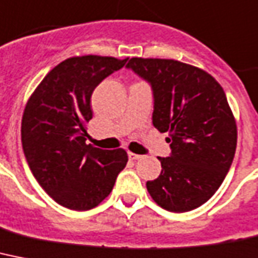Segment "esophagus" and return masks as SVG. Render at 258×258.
I'll return each instance as SVG.
<instances>
[{
	"label": "esophagus",
	"mask_w": 258,
	"mask_h": 258,
	"mask_svg": "<svg viewBox=\"0 0 258 258\" xmlns=\"http://www.w3.org/2000/svg\"><path fill=\"white\" fill-rule=\"evenodd\" d=\"M128 158L131 160H139L142 158V155H138V154H134V152H128Z\"/></svg>",
	"instance_id": "34e87169"
}]
</instances>
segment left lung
<instances>
[{
  "label": "left lung",
  "mask_w": 258,
  "mask_h": 258,
  "mask_svg": "<svg viewBox=\"0 0 258 258\" xmlns=\"http://www.w3.org/2000/svg\"><path fill=\"white\" fill-rule=\"evenodd\" d=\"M148 82L154 95L152 124L168 133V158L147 181L155 203L188 212L208 202L233 162L237 127L223 87L202 69L173 59L131 58L125 66Z\"/></svg>",
  "instance_id": "obj_1"
}]
</instances>
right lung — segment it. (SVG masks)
<instances>
[{"label":"right lung","instance_id":"1","mask_svg":"<svg viewBox=\"0 0 258 258\" xmlns=\"http://www.w3.org/2000/svg\"><path fill=\"white\" fill-rule=\"evenodd\" d=\"M128 58L73 56L56 64L27 102L21 139L31 173L58 204L89 211L103 202L128 156L86 143L95 87Z\"/></svg>","mask_w":258,"mask_h":258}]
</instances>
